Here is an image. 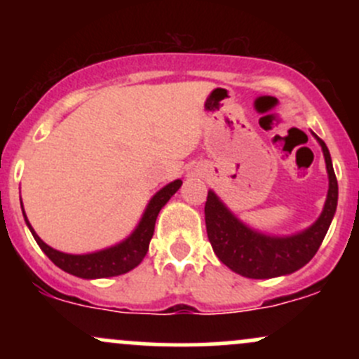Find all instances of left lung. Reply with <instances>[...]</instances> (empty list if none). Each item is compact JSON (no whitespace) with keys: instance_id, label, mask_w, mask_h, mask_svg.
I'll return each instance as SVG.
<instances>
[{"instance_id":"1","label":"left lung","mask_w":359,"mask_h":359,"mask_svg":"<svg viewBox=\"0 0 359 359\" xmlns=\"http://www.w3.org/2000/svg\"><path fill=\"white\" fill-rule=\"evenodd\" d=\"M321 146L328 173V193L323 212L314 224L290 236L260 233L241 222L213 191L205 203V222L213 252L231 271L252 280L285 276L306 266L318 252L335 215L339 186L327 144L313 133Z\"/></svg>"}]
</instances>
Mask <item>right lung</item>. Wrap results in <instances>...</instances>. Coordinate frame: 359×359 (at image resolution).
I'll return each mask as SVG.
<instances>
[{
    "mask_svg": "<svg viewBox=\"0 0 359 359\" xmlns=\"http://www.w3.org/2000/svg\"><path fill=\"white\" fill-rule=\"evenodd\" d=\"M180 186H182V180L177 179L173 180V182L166 184L165 187H161V189L151 198L149 203H147L139 224H137V227L132 231V234H130L128 238H125V240L112 245L109 248H104L92 253H81V255L64 253L48 247V245L34 233L32 226L29 224L27 217H25V212L22 213L25 224H27L29 231H31L32 236H34L36 243L39 245V248L46 253V257H48L57 267H60V269L66 271V273L72 274V276L83 278V280H99V278L119 276V274L128 273V271H132L133 267H137L142 262L147 250H149V241L154 234V224H156L159 210L168 203L170 198L179 191Z\"/></svg>",
    "mask_w": 359,
    "mask_h": 359,
    "instance_id": "add662e5",
    "label": "right lung"
}]
</instances>
